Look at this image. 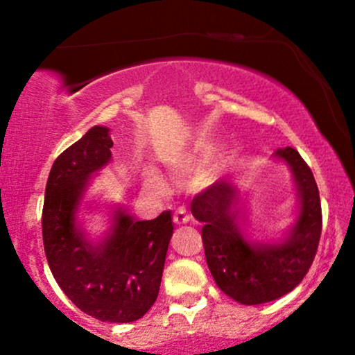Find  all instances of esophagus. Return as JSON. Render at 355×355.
Here are the masks:
<instances>
[{
  "instance_id": "esophagus-1",
  "label": "esophagus",
  "mask_w": 355,
  "mask_h": 355,
  "mask_svg": "<svg viewBox=\"0 0 355 355\" xmlns=\"http://www.w3.org/2000/svg\"><path fill=\"white\" fill-rule=\"evenodd\" d=\"M190 218H191L190 214H189V211H187L185 209H183V207H180V209L175 210V214H173V222L177 223V225H182V223H189Z\"/></svg>"
}]
</instances>
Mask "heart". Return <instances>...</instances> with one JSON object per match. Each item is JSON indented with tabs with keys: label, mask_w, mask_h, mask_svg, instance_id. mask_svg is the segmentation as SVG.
Masks as SVG:
<instances>
[{
	"label": "heart",
	"mask_w": 355,
	"mask_h": 355,
	"mask_svg": "<svg viewBox=\"0 0 355 355\" xmlns=\"http://www.w3.org/2000/svg\"><path fill=\"white\" fill-rule=\"evenodd\" d=\"M197 158H198V150H197V152L185 153L180 158V160L177 162V166H178V168H182V170L190 168V166L193 165L195 162H197ZM144 177H145L146 187H150V189H153V190H162V189H164V180H162V177L157 172H155V170H150V168L145 170Z\"/></svg>",
	"instance_id": "obj_1"
}]
</instances>
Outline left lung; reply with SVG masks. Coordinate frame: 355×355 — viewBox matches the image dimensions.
<instances>
[{
    "label": "left lung",
    "mask_w": 355,
    "mask_h": 355,
    "mask_svg": "<svg viewBox=\"0 0 355 355\" xmlns=\"http://www.w3.org/2000/svg\"><path fill=\"white\" fill-rule=\"evenodd\" d=\"M275 157L291 166L300 200L299 217L282 243L247 242L237 223V190L229 182H215L190 203L193 217L203 223L205 259L215 284L245 305L270 302L294 291L319 247L322 209L312 170L291 146L277 150Z\"/></svg>",
    "instance_id": "8db88e82"
}]
</instances>
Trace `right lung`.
<instances>
[{"mask_svg": "<svg viewBox=\"0 0 355 355\" xmlns=\"http://www.w3.org/2000/svg\"><path fill=\"white\" fill-rule=\"evenodd\" d=\"M110 130L89 128L51 166L42 215L48 266L81 312L101 322L141 319L157 300L173 234L172 215L135 220L118 209L108 237L93 245L76 225V209L92 173L112 158Z\"/></svg>", "mask_w": 355, "mask_h": 355, "instance_id": "obj_1", "label": "right lung"}]
</instances>
